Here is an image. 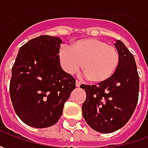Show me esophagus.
Returning a JSON list of instances; mask_svg holds the SVG:
<instances>
[{
    "mask_svg": "<svg viewBox=\"0 0 148 148\" xmlns=\"http://www.w3.org/2000/svg\"><path fill=\"white\" fill-rule=\"evenodd\" d=\"M81 84H82V83L80 82L79 81H77V82H76V86H77V87H80Z\"/></svg>",
    "mask_w": 148,
    "mask_h": 148,
    "instance_id": "obj_1",
    "label": "esophagus"
}]
</instances>
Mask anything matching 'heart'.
Here are the masks:
<instances>
[{
  "label": "heart",
  "instance_id": "1",
  "mask_svg": "<svg viewBox=\"0 0 148 148\" xmlns=\"http://www.w3.org/2000/svg\"><path fill=\"white\" fill-rule=\"evenodd\" d=\"M58 58L60 65L66 73L73 74L82 66L83 76L95 83L110 79L119 62L116 48L95 38L77 40L71 48L62 46Z\"/></svg>",
  "mask_w": 148,
  "mask_h": 148
}]
</instances>
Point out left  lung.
Returning a JSON list of instances; mask_svg holds the SVG:
<instances>
[{
    "label": "left lung",
    "instance_id": "left-lung-1",
    "mask_svg": "<svg viewBox=\"0 0 148 148\" xmlns=\"http://www.w3.org/2000/svg\"><path fill=\"white\" fill-rule=\"evenodd\" d=\"M114 47L119 62L114 75L97 86L82 85L86 98L82 115L89 126L102 134H110L123 127L133 115L139 92V77L133 54L120 40Z\"/></svg>",
    "mask_w": 148,
    "mask_h": 148
}]
</instances>
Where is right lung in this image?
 Segmentation results:
<instances>
[{
    "label": "right lung",
    "mask_w": 148,
    "mask_h": 148,
    "mask_svg": "<svg viewBox=\"0 0 148 148\" xmlns=\"http://www.w3.org/2000/svg\"><path fill=\"white\" fill-rule=\"evenodd\" d=\"M58 37L41 35L19 50L12 67L10 95L16 114L33 128L53 126L76 88V80L62 70Z\"/></svg>",
    "instance_id": "1"
}]
</instances>
